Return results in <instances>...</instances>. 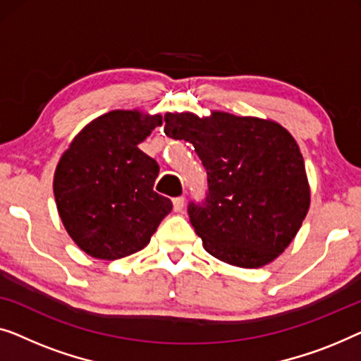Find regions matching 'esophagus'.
I'll return each mask as SVG.
<instances>
[{"label": "esophagus", "mask_w": 361, "mask_h": 361, "mask_svg": "<svg viewBox=\"0 0 361 361\" xmlns=\"http://www.w3.org/2000/svg\"><path fill=\"white\" fill-rule=\"evenodd\" d=\"M183 207H185V197H183V196L173 197V209H175V212H181Z\"/></svg>", "instance_id": "obj_1"}]
</instances>
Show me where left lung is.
<instances>
[{"label": "left lung", "instance_id": "1", "mask_svg": "<svg viewBox=\"0 0 361 361\" xmlns=\"http://www.w3.org/2000/svg\"><path fill=\"white\" fill-rule=\"evenodd\" d=\"M164 130L192 144L206 169V200L188 206L206 252L240 268H260L283 253L311 202L293 135L273 121L221 111L209 118L166 113Z\"/></svg>", "mask_w": 361, "mask_h": 361}]
</instances>
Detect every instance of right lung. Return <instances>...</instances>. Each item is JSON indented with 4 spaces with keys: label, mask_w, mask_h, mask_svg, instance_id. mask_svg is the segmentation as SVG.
I'll list each match as a JSON object with an SVG mask.
<instances>
[{
    "label": "right lung",
    "mask_w": 361,
    "mask_h": 361,
    "mask_svg": "<svg viewBox=\"0 0 361 361\" xmlns=\"http://www.w3.org/2000/svg\"><path fill=\"white\" fill-rule=\"evenodd\" d=\"M157 126L160 114L111 111L60 157L54 175L60 219L90 257L118 260L142 250L173 207L154 191L159 164L137 147Z\"/></svg>",
    "instance_id": "obj_1"
}]
</instances>
